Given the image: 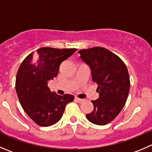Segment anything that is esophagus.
<instances>
[{"instance_id":"esophagus-1","label":"esophagus","mask_w":152,"mask_h":152,"mask_svg":"<svg viewBox=\"0 0 152 152\" xmlns=\"http://www.w3.org/2000/svg\"><path fill=\"white\" fill-rule=\"evenodd\" d=\"M75 100H76V101L79 103L82 102L84 101L83 99H79V98H78V97H75Z\"/></svg>"}]
</instances>
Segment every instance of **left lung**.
Listing matches in <instances>:
<instances>
[{
	"instance_id": "obj_1",
	"label": "left lung",
	"mask_w": 152,
	"mask_h": 152,
	"mask_svg": "<svg viewBox=\"0 0 152 152\" xmlns=\"http://www.w3.org/2000/svg\"><path fill=\"white\" fill-rule=\"evenodd\" d=\"M78 53L91 68L99 94L91 101L94 110L86 117L94 124L104 126L115 118L126 104L130 89L128 69L120 57L105 48L95 47Z\"/></svg>"
}]
</instances>
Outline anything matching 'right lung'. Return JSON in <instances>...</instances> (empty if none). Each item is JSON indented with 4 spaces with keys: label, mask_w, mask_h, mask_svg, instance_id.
I'll list each match as a JSON object with an SVG mask.
<instances>
[{
    "label": "right lung",
    "mask_w": 152,
    "mask_h": 152,
    "mask_svg": "<svg viewBox=\"0 0 152 152\" xmlns=\"http://www.w3.org/2000/svg\"><path fill=\"white\" fill-rule=\"evenodd\" d=\"M76 49L42 48L30 53L18 70L15 90L19 102L26 113L40 126H50L59 121L65 106L74 96L51 92L48 81L57 76L59 66Z\"/></svg>",
    "instance_id": "obj_1"
}]
</instances>
